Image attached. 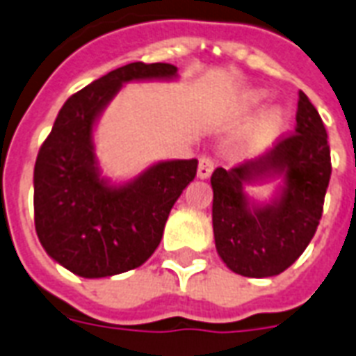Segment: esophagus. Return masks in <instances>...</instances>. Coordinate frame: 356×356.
<instances>
[{"mask_svg":"<svg viewBox=\"0 0 356 356\" xmlns=\"http://www.w3.org/2000/svg\"><path fill=\"white\" fill-rule=\"evenodd\" d=\"M211 172H213V159L202 156V158H200V161H198L197 176L200 178V180H206V178H209V176H211Z\"/></svg>","mask_w":356,"mask_h":356,"instance_id":"34e87169","label":"esophagus"}]
</instances>
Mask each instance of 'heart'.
Masks as SVG:
<instances>
[{"instance_id": "b5f03b06", "label": "heart", "mask_w": 356, "mask_h": 356, "mask_svg": "<svg viewBox=\"0 0 356 356\" xmlns=\"http://www.w3.org/2000/svg\"><path fill=\"white\" fill-rule=\"evenodd\" d=\"M267 100V92L266 90H254V92H250L249 96V106H260L264 102ZM286 126V113L282 109H271V111L267 113L266 118L261 120L260 128L256 129V135H252L247 143H243L241 147H238V152H243V150H254V148L261 147L264 143L267 140L275 139L280 131Z\"/></svg>"}]
</instances>
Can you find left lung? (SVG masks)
<instances>
[{"label": "left lung", "mask_w": 356, "mask_h": 356, "mask_svg": "<svg viewBox=\"0 0 356 356\" xmlns=\"http://www.w3.org/2000/svg\"><path fill=\"white\" fill-rule=\"evenodd\" d=\"M296 134L264 156L234 169L213 170V238L217 254L241 277L286 271L307 249L321 219L330 180V150L318 109L299 90ZM279 181L269 201L246 187Z\"/></svg>", "instance_id": "8db88e82"}]
</instances>
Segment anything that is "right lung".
Here are the masks:
<instances>
[{
    "label": "right lung",
    "instance_id": "1",
    "mask_svg": "<svg viewBox=\"0 0 356 356\" xmlns=\"http://www.w3.org/2000/svg\"><path fill=\"white\" fill-rule=\"evenodd\" d=\"M169 63H129L102 76L60 107L37 156L35 228L51 260L83 278L143 266L197 175V159L156 161L126 181L102 175L95 129L109 102L131 81H176Z\"/></svg>",
    "mask_w": 356,
    "mask_h": 356
}]
</instances>
